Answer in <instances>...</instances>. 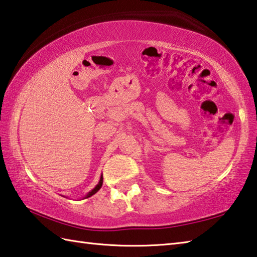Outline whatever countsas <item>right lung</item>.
<instances>
[{
	"mask_svg": "<svg viewBox=\"0 0 257 257\" xmlns=\"http://www.w3.org/2000/svg\"><path fill=\"white\" fill-rule=\"evenodd\" d=\"M102 183H103V176L101 175V177H100V181H99V183L96 184V186L94 189H93L92 191H90V192H88L86 195H85V198H90V197H92L93 194H95L97 191H99L100 189H101V186H102Z\"/></svg>",
	"mask_w": 257,
	"mask_h": 257,
	"instance_id": "right-lung-1",
	"label": "right lung"
}]
</instances>
